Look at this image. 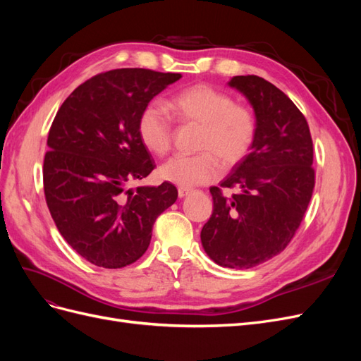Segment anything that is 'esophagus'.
Masks as SVG:
<instances>
[{
  "label": "esophagus",
  "mask_w": 361,
  "mask_h": 361,
  "mask_svg": "<svg viewBox=\"0 0 361 361\" xmlns=\"http://www.w3.org/2000/svg\"><path fill=\"white\" fill-rule=\"evenodd\" d=\"M192 192V190L191 188H179L178 190V195H179V199H183V197H187L188 194H191Z\"/></svg>",
  "instance_id": "1"
}]
</instances>
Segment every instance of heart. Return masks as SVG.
<instances>
[{"label":"heart","mask_w":361,"mask_h":361,"mask_svg":"<svg viewBox=\"0 0 361 361\" xmlns=\"http://www.w3.org/2000/svg\"><path fill=\"white\" fill-rule=\"evenodd\" d=\"M180 123L199 126L195 138L197 155L174 157L159 169V178L180 188L209 183L220 174V164L231 170L253 149L257 120L251 108L235 104L233 97L209 84L187 87L169 102ZM141 145L155 157L167 155L173 146V126L167 113L149 104L138 116Z\"/></svg>","instance_id":"obj_1"}]
</instances>
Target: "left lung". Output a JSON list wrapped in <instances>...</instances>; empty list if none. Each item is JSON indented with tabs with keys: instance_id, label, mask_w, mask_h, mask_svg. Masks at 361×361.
<instances>
[{
	"instance_id": "obj_1",
	"label": "left lung",
	"mask_w": 361,
	"mask_h": 361,
	"mask_svg": "<svg viewBox=\"0 0 361 361\" xmlns=\"http://www.w3.org/2000/svg\"><path fill=\"white\" fill-rule=\"evenodd\" d=\"M255 110L257 134L247 158L221 188L212 187L214 211L202 228V245L215 264L247 269L288 247L307 211L314 188L313 141L307 120L274 84L256 75L233 76Z\"/></svg>"
}]
</instances>
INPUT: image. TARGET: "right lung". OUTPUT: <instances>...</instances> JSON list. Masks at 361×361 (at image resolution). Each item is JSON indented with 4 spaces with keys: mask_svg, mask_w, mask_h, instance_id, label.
I'll return each instance as SVG.
<instances>
[{
    "mask_svg": "<svg viewBox=\"0 0 361 361\" xmlns=\"http://www.w3.org/2000/svg\"><path fill=\"white\" fill-rule=\"evenodd\" d=\"M180 73L114 69L93 76L63 102L48 134L43 190L66 243L90 264L123 268L146 253L152 227L178 199L170 182L129 185L155 169L141 145L143 108Z\"/></svg>",
    "mask_w": 361,
    "mask_h": 361,
    "instance_id": "right-lung-1",
    "label": "right lung"
}]
</instances>
